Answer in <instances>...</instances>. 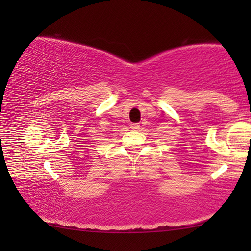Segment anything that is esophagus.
<instances>
[{
  "label": "esophagus",
  "mask_w": 251,
  "mask_h": 251,
  "mask_svg": "<svg viewBox=\"0 0 251 251\" xmlns=\"http://www.w3.org/2000/svg\"><path fill=\"white\" fill-rule=\"evenodd\" d=\"M139 123H130V128H131V129H133V130H135V129H139Z\"/></svg>",
  "instance_id": "esophagus-1"
}]
</instances>
